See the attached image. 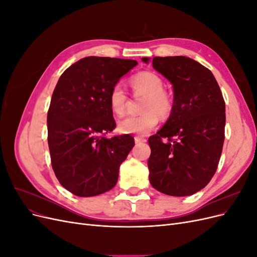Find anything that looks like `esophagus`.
Segmentation results:
<instances>
[{
  "label": "esophagus",
  "instance_id": "34e87169",
  "mask_svg": "<svg viewBox=\"0 0 257 257\" xmlns=\"http://www.w3.org/2000/svg\"><path fill=\"white\" fill-rule=\"evenodd\" d=\"M134 139H135V143H136V144H141V143H146V142H147L146 138L141 137V136H136Z\"/></svg>",
  "mask_w": 257,
  "mask_h": 257
}]
</instances>
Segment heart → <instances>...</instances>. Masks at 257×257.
<instances>
[{
	"mask_svg": "<svg viewBox=\"0 0 257 257\" xmlns=\"http://www.w3.org/2000/svg\"><path fill=\"white\" fill-rule=\"evenodd\" d=\"M131 84L136 92L147 95L143 112L138 115H127L118 122V130L122 134H147L159 123V115L166 118L172 112L173 100L164 91L162 78L152 72H141L131 78ZM127 96L120 83L111 88L108 102L111 111L116 115L125 112Z\"/></svg>",
	"mask_w": 257,
	"mask_h": 257,
	"instance_id": "b5f03b06",
	"label": "heart"
}]
</instances>
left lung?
I'll return each mask as SVG.
<instances>
[{
    "label": "left lung",
    "mask_w": 257,
    "mask_h": 257,
    "mask_svg": "<svg viewBox=\"0 0 257 257\" xmlns=\"http://www.w3.org/2000/svg\"><path fill=\"white\" fill-rule=\"evenodd\" d=\"M152 65L173 84L174 103L166 123L148 141L149 181L166 195L190 196L210 182L219 164L226 120L224 98L213 74L195 60L155 57Z\"/></svg>",
    "instance_id": "obj_1"
}]
</instances>
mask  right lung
Returning a JSON list of instances; mask_svg holds the SVG:
<instances>
[{"label":"right lung","mask_w":257,"mask_h":257,"mask_svg":"<svg viewBox=\"0 0 257 257\" xmlns=\"http://www.w3.org/2000/svg\"><path fill=\"white\" fill-rule=\"evenodd\" d=\"M137 64L135 60L87 57L69 66L54 88L47 114L51 165L60 184L76 196L111 190L133 149V137L104 135L115 127L109 92Z\"/></svg>","instance_id":"right-lung-1"}]
</instances>
